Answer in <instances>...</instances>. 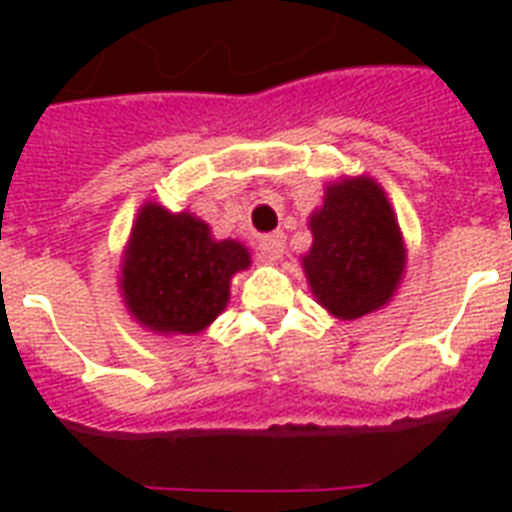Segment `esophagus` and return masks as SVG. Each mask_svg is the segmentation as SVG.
<instances>
[{"instance_id": "esophagus-1", "label": "esophagus", "mask_w": 512, "mask_h": 512, "mask_svg": "<svg viewBox=\"0 0 512 512\" xmlns=\"http://www.w3.org/2000/svg\"><path fill=\"white\" fill-rule=\"evenodd\" d=\"M284 244H287V236H284V233H268V236L260 239V255L273 263V260H279L281 252H284Z\"/></svg>"}]
</instances>
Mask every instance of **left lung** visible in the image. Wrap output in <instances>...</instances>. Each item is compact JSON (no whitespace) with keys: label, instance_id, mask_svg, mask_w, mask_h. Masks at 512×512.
<instances>
[{"label":"left lung","instance_id":"obj_1","mask_svg":"<svg viewBox=\"0 0 512 512\" xmlns=\"http://www.w3.org/2000/svg\"><path fill=\"white\" fill-rule=\"evenodd\" d=\"M308 228L313 244L300 263L324 311L353 321L393 300L406 271V244L388 193L374 177L327 183Z\"/></svg>","mask_w":512,"mask_h":512}]
</instances>
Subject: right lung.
Segmentation results:
<instances>
[{
  "label": "right lung",
  "mask_w": 512,
  "mask_h": 512,
  "mask_svg": "<svg viewBox=\"0 0 512 512\" xmlns=\"http://www.w3.org/2000/svg\"><path fill=\"white\" fill-rule=\"evenodd\" d=\"M252 265L236 239H215L193 212L146 201L132 223L119 268L124 308L154 335H199L225 311L231 279Z\"/></svg>",
  "instance_id": "right-lung-1"
}]
</instances>
